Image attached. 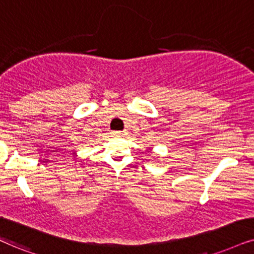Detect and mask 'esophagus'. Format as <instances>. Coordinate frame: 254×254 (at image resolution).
Masks as SVG:
<instances>
[{"label":"esophagus","instance_id":"obj_1","mask_svg":"<svg viewBox=\"0 0 254 254\" xmlns=\"http://www.w3.org/2000/svg\"><path fill=\"white\" fill-rule=\"evenodd\" d=\"M124 133H125L124 131H114V132H112L114 136H122V134H124Z\"/></svg>","mask_w":254,"mask_h":254}]
</instances>
